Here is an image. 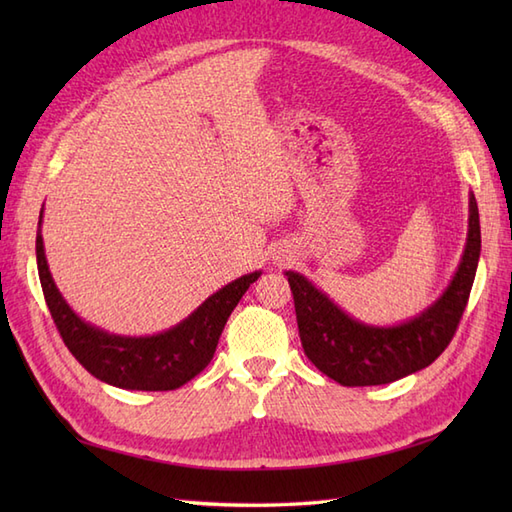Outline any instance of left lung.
Returning a JSON list of instances; mask_svg holds the SVG:
<instances>
[{"instance_id": "left-lung-1", "label": "left lung", "mask_w": 512, "mask_h": 512, "mask_svg": "<svg viewBox=\"0 0 512 512\" xmlns=\"http://www.w3.org/2000/svg\"><path fill=\"white\" fill-rule=\"evenodd\" d=\"M482 235L475 195H469V237L462 262L442 297L407 323L378 328L345 314L299 273L288 270L303 352L314 367L345 387L387 385L429 367L447 350L469 301Z\"/></svg>"}]
</instances>
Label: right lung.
<instances>
[{"label": "right lung", "mask_w": 512, "mask_h": 512, "mask_svg": "<svg viewBox=\"0 0 512 512\" xmlns=\"http://www.w3.org/2000/svg\"><path fill=\"white\" fill-rule=\"evenodd\" d=\"M41 215L37 231V268L52 321L76 361L103 383L121 389L169 391L198 376L211 363L220 334L239 299L262 275L255 270L231 281L167 332L154 336L110 334L76 317L54 286L46 253H43Z\"/></svg>", "instance_id": "add662e5"}]
</instances>
